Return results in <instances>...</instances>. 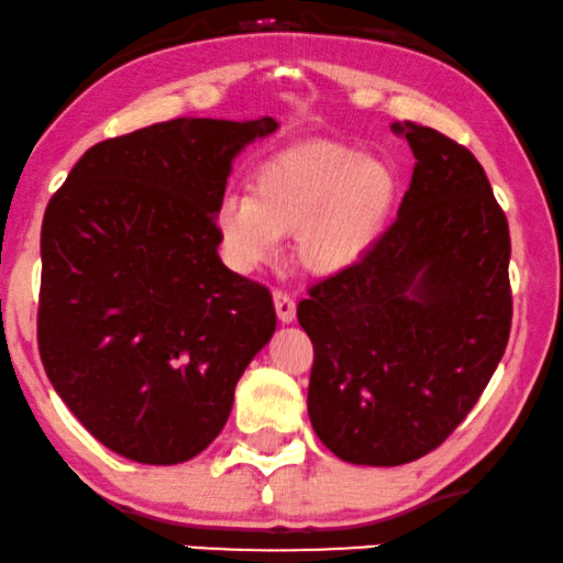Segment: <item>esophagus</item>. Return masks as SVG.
<instances>
[{"instance_id":"1","label":"esophagus","mask_w":563,"mask_h":563,"mask_svg":"<svg viewBox=\"0 0 563 563\" xmlns=\"http://www.w3.org/2000/svg\"><path fill=\"white\" fill-rule=\"evenodd\" d=\"M273 301H275V311L277 317H280V322H294L296 301L290 298V294H286V290H275Z\"/></svg>"}]
</instances>
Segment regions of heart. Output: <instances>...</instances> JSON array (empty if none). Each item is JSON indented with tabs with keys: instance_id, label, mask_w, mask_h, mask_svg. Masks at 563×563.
<instances>
[{
	"instance_id": "1",
	"label": "heart",
	"mask_w": 563,
	"mask_h": 563,
	"mask_svg": "<svg viewBox=\"0 0 563 563\" xmlns=\"http://www.w3.org/2000/svg\"><path fill=\"white\" fill-rule=\"evenodd\" d=\"M400 195L393 163L332 140H306L265 158L252 174V195L218 199L212 225L225 262L254 273L296 233L298 265L338 275L382 239Z\"/></svg>"
}]
</instances>
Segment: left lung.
<instances>
[{
    "mask_svg": "<svg viewBox=\"0 0 563 563\" xmlns=\"http://www.w3.org/2000/svg\"><path fill=\"white\" fill-rule=\"evenodd\" d=\"M393 132L416 155L397 220L298 303L314 345L311 426L334 457L374 467L437 450L478 402L511 330L509 225L486 170L431 126Z\"/></svg>",
    "mask_w": 563,
    "mask_h": 563,
    "instance_id": "obj_1",
    "label": "left lung"
}]
</instances>
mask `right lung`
Instances as JSON below:
<instances>
[{
  "mask_svg": "<svg viewBox=\"0 0 563 563\" xmlns=\"http://www.w3.org/2000/svg\"><path fill=\"white\" fill-rule=\"evenodd\" d=\"M275 130L273 117L145 126L92 145L48 199L41 361L77 421L126 460L202 452L273 338V296L220 262L212 212L233 158Z\"/></svg>",
  "mask_w": 563,
  "mask_h": 563,
  "instance_id": "1",
  "label": "right lung"
}]
</instances>
